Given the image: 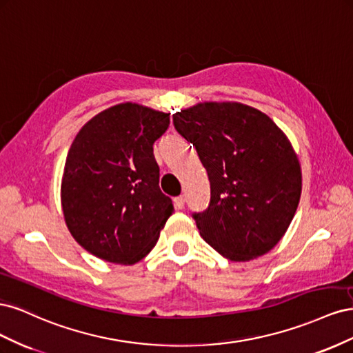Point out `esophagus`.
Instances as JSON below:
<instances>
[{
  "instance_id": "34e87169",
  "label": "esophagus",
  "mask_w": 353,
  "mask_h": 353,
  "mask_svg": "<svg viewBox=\"0 0 353 353\" xmlns=\"http://www.w3.org/2000/svg\"><path fill=\"white\" fill-rule=\"evenodd\" d=\"M174 203H175V208L176 209H184L185 199H184V196H178V197L174 199Z\"/></svg>"
}]
</instances>
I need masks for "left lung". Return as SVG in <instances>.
Listing matches in <instances>:
<instances>
[{"label": "left lung", "mask_w": 353, "mask_h": 353, "mask_svg": "<svg viewBox=\"0 0 353 353\" xmlns=\"http://www.w3.org/2000/svg\"><path fill=\"white\" fill-rule=\"evenodd\" d=\"M172 117L210 181L209 208L193 213L203 240L234 262L268 253L302 193L301 163L285 134L241 103H199Z\"/></svg>", "instance_id": "obj_1"}]
</instances>
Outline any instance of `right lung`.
Masks as SVG:
<instances>
[{"instance_id": "right-lung-1", "label": "right lung", "mask_w": 353, "mask_h": 353, "mask_svg": "<svg viewBox=\"0 0 353 353\" xmlns=\"http://www.w3.org/2000/svg\"><path fill=\"white\" fill-rule=\"evenodd\" d=\"M169 113L122 103L85 123L69 148L61 179L66 225L97 258L132 265L150 253L172 215L159 188L153 144Z\"/></svg>"}]
</instances>
